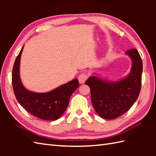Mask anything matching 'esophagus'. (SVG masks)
<instances>
[{
  "label": "esophagus",
  "instance_id": "obj_1",
  "mask_svg": "<svg viewBox=\"0 0 156 156\" xmlns=\"http://www.w3.org/2000/svg\"><path fill=\"white\" fill-rule=\"evenodd\" d=\"M88 78V75L85 73H82V74H80V76H78V81L80 84H84L85 81L87 80V79Z\"/></svg>",
  "mask_w": 156,
  "mask_h": 156
}]
</instances>
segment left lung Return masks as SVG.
<instances>
[{
    "instance_id": "left-lung-1",
    "label": "left lung",
    "mask_w": 156,
    "mask_h": 156,
    "mask_svg": "<svg viewBox=\"0 0 156 156\" xmlns=\"http://www.w3.org/2000/svg\"><path fill=\"white\" fill-rule=\"evenodd\" d=\"M131 58L129 74L120 80H108L97 74L89 77L85 84L90 88L91 102L97 113L105 119H115L130 108L140 94L143 63L138 51H125Z\"/></svg>"
}]
</instances>
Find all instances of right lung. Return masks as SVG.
<instances>
[{
    "label": "right lung",
    "mask_w": 156,
    "mask_h": 156,
    "mask_svg": "<svg viewBox=\"0 0 156 156\" xmlns=\"http://www.w3.org/2000/svg\"><path fill=\"white\" fill-rule=\"evenodd\" d=\"M24 46L16 57L12 68V84L16 100L29 112L47 121L57 120L67 108L69 98L79 87L78 79L47 92L30 91L23 86L20 78V62Z\"/></svg>",
    "instance_id": "right-lung-1"
}]
</instances>
